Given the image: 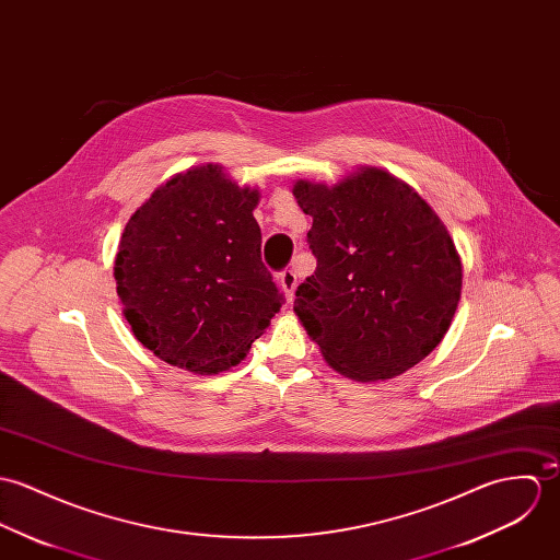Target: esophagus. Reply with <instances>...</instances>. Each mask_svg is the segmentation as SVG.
Instances as JSON below:
<instances>
[{
  "mask_svg": "<svg viewBox=\"0 0 560 560\" xmlns=\"http://www.w3.org/2000/svg\"><path fill=\"white\" fill-rule=\"evenodd\" d=\"M279 283H281V288H283V292H285V296H288V303H292V301H294V290H296V283H299L296 272H294L292 268H285V270L279 275Z\"/></svg>",
  "mask_w": 560,
  "mask_h": 560,
  "instance_id": "esophagus-1",
  "label": "esophagus"
}]
</instances>
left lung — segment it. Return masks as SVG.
<instances>
[{"label":"left lung","mask_w":560,"mask_h":560,"mask_svg":"<svg viewBox=\"0 0 560 560\" xmlns=\"http://www.w3.org/2000/svg\"><path fill=\"white\" fill-rule=\"evenodd\" d=\"M313 217L315 272L294 311L335 372L377 382L421 363L462 296V259L430 203L393 174L361 165L335 185L296 180Z\"/></svg>","instance_id":"8db88e82"}]
</instances>
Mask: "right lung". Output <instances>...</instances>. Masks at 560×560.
Wrapping results in <instances>:
<instances>
[{"label":"right lung","mask_w":560,"mask_h":560,"mask_svg":"<svg viewBox=\"0 0 560 560\" xmlns=\"http://www.w3.org/2000/svg\"><path fill=\"white\" fill-rule=\"evenodd\" d=\"M259 197L206 163L172 176L128 219L114 264L118 296L135 339L161 361L228 372L281 310L261 264Z\"/></svg>","instance_id":"obj_1"}]
</instances>
